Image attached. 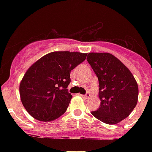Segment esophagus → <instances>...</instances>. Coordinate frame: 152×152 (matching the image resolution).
I'll use <instances>...</instances> for the list:
<instances>
[{
    "instance_id": "obj_1",
    "label": "esophagus",
    "mask_w": 152,
    "mask_h": 152,
    "mask_svg": "<svg viewBox=\"0 0 152 152\" xmlns=\"http://www.w3.org/2000/svg\"><path fill=\"white\" fill-rule=\"evenodd\" d=\"M81 96H82L83 99H90V98H91V94H90V93H87L86 95H81Z\"/></svg>"
}]
</instances>
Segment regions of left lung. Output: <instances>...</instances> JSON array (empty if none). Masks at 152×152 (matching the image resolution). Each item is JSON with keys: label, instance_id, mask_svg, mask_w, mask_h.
I'll return each mask as SVG.
<instances>
[{"label": "left lung", "instance_id": "left-lung-1", "mask_svg": "<svg viewBox=\"0 0 152 152\" xmlns=\"http://www.w3.org/2000/svg\"><path fill=\"white\" fill-rule=\"evenodd\" d=\"M87 60L99 79L101 101L99 108L91 113L106 124H118L137 106V81L129 69L111 53H89Z\"/></svg>", "mask_w": 152, "mask_h": 152}]
</instances>
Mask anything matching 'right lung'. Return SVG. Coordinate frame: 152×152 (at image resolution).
Returning a JSON list of instances; mask_svg holds the SVG:
<instances>
[{"label": "right lung", "instance_id": "add662e5", "mask_svg": "<svg viewBox=\"0 0 152 152\" xmlns=\"http://www.w3.org/2000/svg\"><path fill=\"white\" fill-rule=\"evenodd\" d=\"M87 53L55 51L44 55L25 72L20 84V99L31 117L51 121L64 114L72 95L68 91L70 72Z\"/></svg>", "mask_w": 152, "mask_h": 152}]
</instances>
